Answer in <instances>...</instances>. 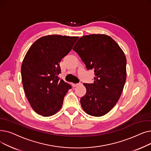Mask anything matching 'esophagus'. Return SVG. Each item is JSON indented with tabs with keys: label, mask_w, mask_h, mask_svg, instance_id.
Returning <instances> with one entry per match:
<instances>
[{
	"label": "esophagus",
	"mask_w": 151,
	"mask_h": 151,
	"mask_svg": "<svg viewBox=\"0 0 151 151\" xmlns=\"http://www.w3.org/2000/svg\"><path fill=\"white\" fill-rule=\"evenodd\" d=\"M81 84V83H78V84H73V87H76V86H79V85H80Z\"/></svg>",
	"instance_id": "1"
}]
</instances>
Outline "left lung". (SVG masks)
<instances>
[{
    "mask_svg": "<svg viewBox=\"0 0 151 151\" xmlns=\"http://www.w3.org/2000/svg\"><path fill=\"white\" fill-rule=\"evenodd\" d=\"M73 50L80 55L88 70L94 71L93 83L86 84V93L80 103L84 111L102 116L116 105L126 81L125 55L108 35L92 34L81 37Z\"/></svg>",
    "mask_w": 151,
    "mask_h": 151,
    "instance_id": "left-lung-1",
    "label": "left lung"
}]
</instances>
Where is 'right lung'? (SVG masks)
<instances>
[{"label": "right lung", "instance_id": "obj_1", "mask_svg": "<svg viewBox=\"0 0 151 151\" xmlns=\"http://www.w3.org/2000/svg\"><path fill=\"white\" fill-rule=\"evenodd\" d=\"M78 37L51 35L40 38L30 47L21 65L24 90L31 107L48 117L61 108L71 85L60 80L59 63L72 49Z\"/></svg>", "mask_w": 151, "mask_h": 151}]
</instances>
